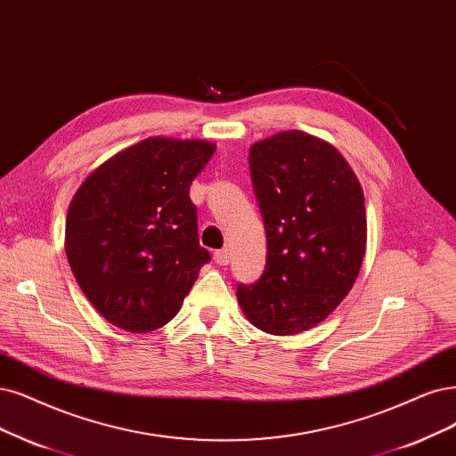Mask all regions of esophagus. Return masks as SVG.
Wrapping results in <instances>:
<instances>
[{
  "instance_id": "esophagus-1",
  "label": "esophagus",
  "mask_w": 456,
  "mask_h": 456,
  "mask_svg": "<svg viewBox=\"0 0 456 456\" xmlns=\"http://www.w3.org/2000/svg\"><path fill=\"white\" fill-rule=\"evenodd\" d=\"M214 261H216L219 266H225V265H229V261H231L229 249H227V248H224V249H216V251H214Z\"/></svg>"
}]
</instances>
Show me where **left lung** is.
<instances>
[{
  "label": "left lung",
  "instance_id": "8db88e82",
  "mask_svg": "<svg viewBox=\"0 0 456 456\" xmlns=\"http://www.w3.org/2000/svg\"><path fill=\"white\" fill-rule=\"evenodd\" d=\"M249 175L266 265L237 297L254 327L298 334L322 323L357 280L366 248L362 188L338 150L297 129L251 146Z\"/></svg>",
  "mask_w": 456,
  "mask_h": 456
}]
</instances>
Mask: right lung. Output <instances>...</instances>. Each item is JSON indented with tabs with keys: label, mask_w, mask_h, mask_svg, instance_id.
<instances>
[{
	"label": "right lung",
	"mask_w": 456,
	"mask_h": 456,
	"mask_svg": "<svg viewBox=\"0 0 456 456\" xmlns=\"http://www.w3.org/2000/svg\"><path fill=\"white\" fill-rule=\"evenodd\" d=\"M216 146L150 137L118 151L82 182L65 222V254L82 293L129 332L167 325L208 249L199 244L193 178Z\"/></svg>",
	"instance_id": "add662e5"
}]
</instances>
